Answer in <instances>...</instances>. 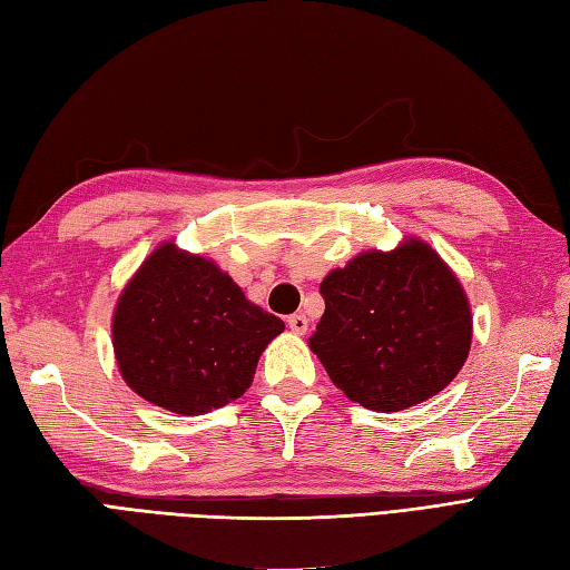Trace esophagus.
Masks as SVG:
<instances>
[{
    "instance_id": "1",
    "label": "esophagus",
    "mask_w": 570,
    "mask_h": 570,
    "mask_svg": "<svg viewBox=\"0 0 570 570\" xmlns=\"http://www.w3.org/2000/svg\"><path fill=\"white\" fill-rule=\"evenodd\" d=\"M287 326L293 328V333H297V336H304V333H307L309 322H307V316H304V314H293V316H287Z\"/></svg>"
}]
</instances>
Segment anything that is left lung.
Returning a JSON list of instances; mask_svg holds the SVG:
<instances>
[{"mask_svg":"<svg viewBox=\"0 0 570 570\" xmlns=\"http://www.w3.org/2000/svg\"><path fill=\"white\" fill-rule=\"evenodd\" d=\"M326 309L309 338L331 382L372 411H404L456 377L471 345L462 283L425 242L365 252L318 285Z\"/></svg>","mask_w":570,"mask_h":570,"instance_id":"8db88e82","label":"left lung"}]
</instances>
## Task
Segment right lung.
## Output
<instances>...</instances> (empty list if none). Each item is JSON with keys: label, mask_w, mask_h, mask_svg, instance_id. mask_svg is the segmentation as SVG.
<instances>
[{"label": "right lung", "mask_w": 570, "mask_h": 570, "mask_svg": "<svg viewBox=\"0 0 570 570\" xmlns=\"http://www.w3.org/2000/svg\"><path fill=\"white\" fill-rule=\"evenodd\" d=\"M283 318L256 307L215 261L166 242L125 285L114 351L135 394L180 415L227 406L254 382Z\"/></svg>", "instance_id": "right-lung-1"}]
</instances>
